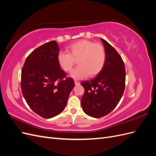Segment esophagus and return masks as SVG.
<instances>
[{"label": "esophagus", "instance_id": "esophagus-1", "mask_svg": "<svg viewBox=\"0 0 156 156\" xmlns=\"http://www.w3.org/2000/svg\"><path fill=\"white\" fill-rule=\"evenodd\" d=\"M74 82H75V85H79V84H80V83L79 81H75Z\"/></svg>", "mask_w": 156, "mask_h": 156}]
</instances>
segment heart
<instances>
[{
	"label": "heart",
	"mask_w": 156,
	"mask_h": 156,
	"mask_svg": "<svg viewBox=\"0 0 156 156\" xmlns=\"http://www.w3.org/2000/svg\"><path fill=\"white\" fill-rule=\"evenodd\" d=\"M68 51H60L57 61L64 72H69L74 66L75 60H78L79 66L71 74L75 79H83L88 75L90 77L96 76L104 66L106 54L103 46L100 44L81 40L71 44Z\"/></svg>",
	"instance_id": "b5f03b06"
}]
</instances>
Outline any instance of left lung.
Instances as JSON below:
<instances>
[{
    "label": "left lung",
    "instance_id": "1",
    "mask_svg": "<svg viewBox=\"0 0 156 156\" xmlns=\"http://www.w3.org/2000/svg\"><path fill=\"white\" fill-rule=\"evenodd\" d=\"M101 40L106 54L104 66L96 77L81 83L84 88L81 98L83 110L97 119L108 115L116 107L124 94L126 83L123 60L106 40Z\"/></svg>",
    "mask_w": 156,
    "mask_h": 156
}]
</instances>
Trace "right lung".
Segmentation results:
<instances>
[{
	"label": "right lung",
	"instance_id": "right-lung-1",
	"mask_svg": "<svg viewBox=\"0 0 156 156\" xmlns=\"http://www.w3.org/2000/svg\"><path fill=\"white\" fill-rule=\"evenodd\" d=\"M58 53L56 41L45 43L27 56L21 70L23 97L31 109L44 119L62 112L75 86L60 67Z\"/></svg>",
	"mask_w": 156,
	"mask_h": 156
}]
</instances>
